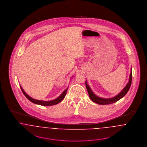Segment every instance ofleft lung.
Segmentation results:
<instances>
[{
  "label": "left lung",
  "instance_id": "left-lung-1",
  "mask_svg": "<svg viewBox=\"0 0 147 147\" xmlns=\"http://www.w3.org/2000/svg\"><path fill=\"white\" fill-rule=\"evenodd\" d=\"M132 69L131 71L130 76H129V82L126 85V86L124 88V89L121 91L117 95L113 98H99L96 95L94 94V92L92 91L89 87V86L87 84V82H85V85L86 89L88 92L89 96L90 98H91V100L94 101V102L99 104V105H108V104H111L116 102V101H119L121 98H123L127 92L129 90L130 86L131 85V83H132Z\"/></svg>",
  "mask_w": 147,
  "mask_h": 147
}]
</instances>
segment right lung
Segmentation results:
<instances>
[{
  "instance_id": "1",
  "label": "right lung",
  "mask_w": 147,
  "mask_h": 147,
  "mask_svg": "<svg viewBox=\"0 0 147 147\" xmlns=\"http://www.w3.org/2000/svg\"><path fill=\"white\" fill-rule=\"evenodd\" d=\"M20 88H21V91H22L23 94H24V95L27 98H28V100L34 103L35 104H37V105H42V106H52V105H55L58 104L59 102H60L62 100H63L64 98H65V96L67 94V92L68 90V88L66 89L64 91H63L62 92V94L58 98L55 99V100H51V101H42V100H36L34 98H32L31 97H30L28 96V95L24 91V90H23V89L22 88L21 86H20Z\"/></svg>"
}]
</instances>
